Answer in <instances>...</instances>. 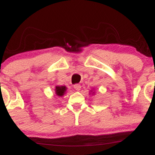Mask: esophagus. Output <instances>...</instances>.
Here are the masks:
<instances>
[{
	"label": "esophagus",
	"instance_id": "1",
	"mask_svg": "<svg viewBox=\"0 0 155 155\" xmlns=\"http://www.w3.org/2000/svg\"><path fill=\"white\" fill-rule=\"evenodd\" d=\"M74 88L76 90H78V91H79V90H81V85L79 84H76L74 85Z\"/></svg>",
	"mask_w": 155,
	"mask_h": 155
}]
</instances>
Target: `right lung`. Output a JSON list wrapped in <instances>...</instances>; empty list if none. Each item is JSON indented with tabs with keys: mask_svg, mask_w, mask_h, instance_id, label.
Here are the masks:
<instances>
[{
	"mask_svg": "<svg viewBox=\"0 0 155 155\" xmlns=\"http://www.w3.org/2000/svg\"><path fill=\"white\" fill-rule=\"evenodd\" d=\"M56 94L58 96H63L65 93V92L66 91V87L65 86H61V87H56Z\"/></svg>",
	"mask_w": 155,
	"mask_h": 155,
	"instance_id": "1",
	"label": "right lung"
}]
</instances>
